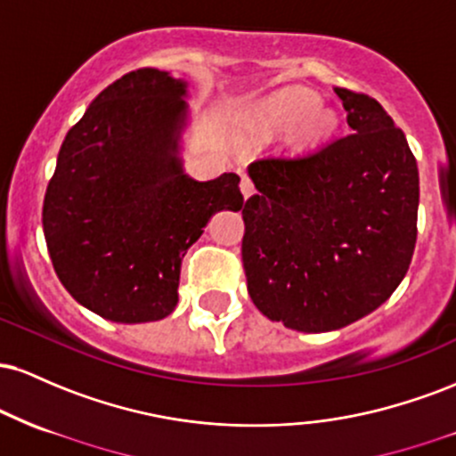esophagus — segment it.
Wrapping results in <instances>:
<instances>
[{"label":"esophagus","instance_id":"1","mask_svg":"<svg viewBox=\"0 0 456 456\" xmlns=\"http://www.w3.org/2000/svg\"><path fill=\"white\" fill-rule=\"evenodd\" d=\"M240 191H242L244 197H250L255 192V184L248 175H242V180H240Z\"/></svg>","mask_w":456,"mask_h":456}]
</instances>
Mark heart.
Listing matches in <instances>:
<instances>
[{"instance_id": "obj_1", "label": "heart", "mask_w": 456, "mask_h": 456, "mask_svg": "<svg viewBox=\"0 0 456 456\" xmlns=\"http://www.w3.org/2000/svg\"><path fill=\"white\" fill-rule=\"evenodd\" d=\"M319 109V98L311 92H302V90H291V92H282L276 94L274 98H270L268 102L259 104L253 113V128L257 130L259 134L264 137H274V134L282 133V130H289L291 126H296L300 119L308 118ZM323 126L326 122L323 119H315L313 124L311 134L323 133Z\"/></svg>"}]
</instances>
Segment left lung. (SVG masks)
<instances>
[{"mask_svg": "<svg viewBox=\"0 0 456 456\" xmlns=\"http://www.w3.org/2000/svg\"><path fill=\"white\" fill-rule=\"evenodd\" d=\"M354 133L248 167L257 195L242 210L250 300L297 332H328L369 315L411 264L418 165L401 128L362 92L337 87Z\"/></svg>", "mask_w": 456, "mask_h": 456, "instance_id": "left-lung-1", "label": "left lung"}]
</instances>
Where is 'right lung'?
Masks as SVG:
<instances>
[{"label": "right lung", "mask_w": 456, "mask_h": 456, "mask_svg": "<svg viewBox=\"0 0 456 456\" xmlns=\"http://www.w3.org/2000/svg\"><path fill=\"white\" fill-rule=\"evenodd\" d=\"M186 83L137 68L68 130L46 186L43 227L55 274L109 322H159L177 305L188 246L218 210H240V177L195 182L177 137Z\"/></svg>", "instance_id": "1"}]
</instances>
